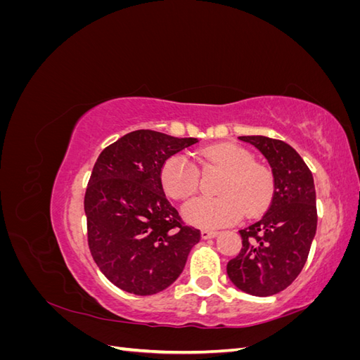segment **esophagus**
<instances>
[{"label": "esophagus", "instance_id": "obj_1", "mask_svg": "<svg viewBox=\"0 0 360 360\" xmlns=\"http://www.w3.org/2000/svg\"><path fill=\"white\" fill-rule=\"evenodd\" d=\"M217 234V231H212V230H202L201 231V237L204 238V240H209V238H214Z\"/></svg>", "mask_w": 360, "mask_h": 360}]
</instances>
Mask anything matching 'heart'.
<instances>
[{"mask_svg": "<svg viewBox=\"0 0 360 360\" xmlns=\"http://www.w3.org/2000/svg\"><path fill=\"white\" fill-rule=\"evenodd\" d=\"M205 167L225 169L217 193L219 197H201L183 207L184 221L200 228H219L240 219L243 212L252 216L263 212L274 195L271 172L254 162L252 155L236 144H216L200 151ZM163 191L174 200H186L198 188V169L184 153L174 155L160 168Z\"/></svg>", "mask_w": 360, "mask_h": 360, "instance_id": "obj_1", "label": "heart"}]
</instances>
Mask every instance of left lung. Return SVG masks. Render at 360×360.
Returning a JSON list of instances; mask_svg holds the SVG:
<instances>
[{"label":"left lung","instance_id":"8db88e82","mask_svg":"<svg viewBox=\"0 0 360 360\" xmlns=\"http://www.w3.org/2000/svg\"><path fill=\"white\" fill-rule=\"evenodd\" d=\"M266 158L274 174V197L259 221L243 230L242 249L228 261L233 284L258 297L274 296L299 276L317 231L314 179L307 163L284 141L238 136Z\"/></svg>","mask_w":360,"mask_h":360}]
</instances>
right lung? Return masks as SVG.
Segmentation results:
<instances>
[{"label": "right lung", "instance_id": "right-lung-1", "mask_svg": "<svg viewBox=\"0 0 360 360\" xmlns=\"http://www.w3.org/2000/svg\"><path fill=\"white\" fill-rule=\"evenodd\" d=\"M197 143L135 130L97 158L84 200L89 246L120 290L150 296L168 288L200 242V231L181 225L160 183L165 160Z\"/></svg>", "mask_w": 360, "mask_h": 360}]
</instances>
